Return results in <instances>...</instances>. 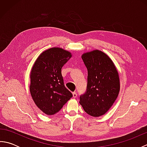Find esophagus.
Here are the masks:
<instances>
[{"label": "esophagus", "instance_id": "1", "mask_svg": "<svg viewBox=\"0 0 147 147\" xmlns=\"http://www.w3.org/2000/svg\"><path fill=\"white\" fill-rule=\"evenodd\" d=\"M73 98H76V96H77L76 92H73Z\"/></svg>", "mask_w": 147, "mask_h": 147}]
</instances>
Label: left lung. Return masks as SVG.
I'll return each mask as SVG.
<instances>
[{"label": "left lung", "mask_w": 147, "mask_h": 147, "mask_svg": "<svg viewBox=\"0 0 147 147\" xmlns=\"http://www.w3.org/2000/svg\"><path fill=\"white\" fill-rule=\"evenodd\" d=\"M82 58L88 70V83L80 104L88 114L101 116L117 98L120 90L118 71L111 58L98 50L84 53Z\"/></svg>", "instance_id": "obj_1"}]
</instances>
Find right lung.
<instances>
[{
	"label": "right lung",
	"mask_w": 147,
	"mask_h": 147,
	"mask_svg": "<svg viewBox=\"0 0 147 147\" xmlns=\"http://www.w3.org/2000/svg\"><path fill=\"white\" fill-rule=\"evenodd\" d=\"M71 57V53L63 49L51 48L40 54L31 70V95L47 115L57 113L73 96L64 86L61 73L62 67Z\"/></svg>",
	"instance_id": "obj_1"
}]
</instances>
